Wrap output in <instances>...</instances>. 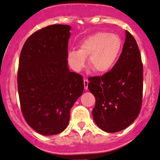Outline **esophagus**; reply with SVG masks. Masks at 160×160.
Returning a JSON list of instances; mask_svg holds the SVG:
<instances>
[{
    "label": "esophagus",
    "instance_id": "1",
    "mask_svg": "<svg viewBox=\"0 0 160 160\" xmlns=\"http://www.w3.org/2000/svg\"><path fill=\"white\" fill-rule=\"evenodd\" d=\"M83 83H84V88H85L86 90H87L88 89V80H86V79H84Z\"/></svg>",
    "mask_w": 160,
    "mask_h": 160
}]
</instances>
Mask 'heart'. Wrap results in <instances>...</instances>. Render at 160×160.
<instances>
[{
  "label": "heart",
  "mask_w": 160,
  "mask_h": 160,
  "mask_svg": "<svg viewBox=\"0 0 160 160\" xmlns=\"http://www.w3.org/2000/svg\"><path fill=\"white\" fill-rule=\"evenodd\" d=\"M122 42L115 33L100 31L88 36L80 44V49L68 52V64L76 72H80L89 57L88 65L94 72L103 74L109 72L118 60Z\"/></svg>",
  "instance_id": "1"
}]
</instances>
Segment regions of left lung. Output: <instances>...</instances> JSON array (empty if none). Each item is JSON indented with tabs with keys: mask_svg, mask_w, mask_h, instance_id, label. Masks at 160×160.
<instances>
[{
	"mask_svg": "<svg viewBox=\"0 0 160 160\" xmlns=\"http://www.w3.org/2000/svg\"><path fill=\"white\" fill-rule=\"evenodd\" d=\"M88 80V88L95 98L93 118L102 130L121 131L136 120L142 108L143 64L130 32L126 30L122 52L113 68Z\"/></svg>",
	"mask_w": 160,
	"mask_h": 160,
	"instance_id": "1",
	"label": "left lung"
}]
</instances>
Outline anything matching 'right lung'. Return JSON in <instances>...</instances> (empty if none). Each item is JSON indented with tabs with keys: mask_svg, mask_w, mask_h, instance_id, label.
I'll list each match as a JSON object with an SVG mask.
<instances>
[{
	"mask_svg": "<svg viewBox=\"0 0 160 160\" xmlns=\"http://www.w3.org/2000/svg\"><path fill=\"white\" fill-rule=\"evenodd\" d=\"M70 30L65 24L42 28L21 51L17 75L21 109L29 126L42 135L66 128L71 109L83 92L82 77L68 67Z\"/></svg>",
	"mask_w": 160,
	"mask_h": 160,
	"instance_id": "obj_1",
	"label": "right lung"
}]
</instances>
